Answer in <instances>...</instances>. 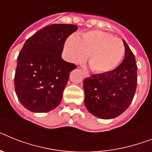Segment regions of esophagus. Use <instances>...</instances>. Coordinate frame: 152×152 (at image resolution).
I'll use <instances>...</instances> for the list:
<instances>
[{
    "instance_id": "34e87169",
    "label": "esophagus",
    "mask_w": 152,
    "mask_h": 152,
    "mask_svg": "<svg viewBox=\"0 0 152 152\" xmlns=\"http://www.w3.org/2000/svg\"><path fill=\"white\" fill-rule=\"evenodd\" d=\"M82 72H83V76H84V77H85V78H87V77H89V76H90L89 73H88V72H86V71H84V70H82Z\"/></svg>"
}]
</instances>
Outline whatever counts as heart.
I'll return each instance as SVG.
<instances>
[{
    "label": "heart",
    "instance_id": "obj_1",
    "mask_svg": "<svg viewBox=\"0 0 152 152\" xmlns=\"http://www.w3.org/2000/svg\"><path fill=\"white\" fill-rule=\"evenodd\" d=\"M64 48L67 59L73 63L83 62L89 55L90 68L97 73H107L117 68L125 52L121 39L100 30L87 31L80 38L70 35Z\"/></svg>",
    "mask_w": 152,
    "mask_h": 152
}]
</instances>
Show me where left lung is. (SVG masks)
Returning a JSON list of instances; mask_svg holds the SVG:
<instances>
[{
    "mask_svg": "<svg viewBox=\"0 0 152 152\" xmlns=\"http://www.w3.org/2000/svg\"><path fill=\"white\" fill-rule=\"evenodd\" d=\"M123 62L107 73L92 75L83 81L84 104L87 110L100 119H113L128 108L137 88V64L133 52L123 40Z\"/></svg>",
    "mask_w": 152,
    "mask_h": 152,
    "instance_id": "obj_1",
    "label": "left lung"
}]
</instances>
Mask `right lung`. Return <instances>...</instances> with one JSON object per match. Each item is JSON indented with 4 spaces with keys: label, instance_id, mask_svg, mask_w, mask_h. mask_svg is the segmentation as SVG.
Returning a JSON list of instances; mask_svg holds the SVG:
<instances>
[{
    "label": "right lung",
    "instance_id": "obj_1",
    "mask_svg": "<svg viewBox=\"0 0 152 152\" xmlns=\"http://www.w3.org/2000/svg\"><path fill=\"white\" fill-rule=\"evenodd\" d=\"M77 28L75 25L53 24L25 42L17 59L15 89L27 110L45 113L59 105L70 72L76 68L62 59V52L66 39Z\"/></svg>",
    "mask_w": 152,
    "mask_h": 152
}]
</instances>
